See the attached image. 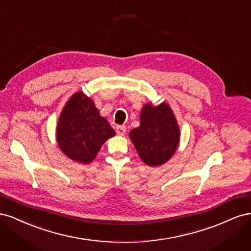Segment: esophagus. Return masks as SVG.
Masks as SVG:
<instances>
[{
	"label": "esophagus",
	"instance_id": "1",
	"mask_svg": "<svg viewBox=\"0 0 251 251\" xmlns=\"http://www.w3.org/2000/svg\"><path fill=\"white\" fill-rule=\"evenodd\" d=\"M126 131V127L125 126H116V133H117L118 135H120V136L125 135Z\"/></svg>",
	"mask_w": 251,
	"mask_h": 251
}]
</instances>
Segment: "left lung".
<instances>
[{"label":"left lung","mask_w":251,"mask_h":251,"mask_svg":"<svg viewBox=\"0 0 251 251\" xmlns=\"http://www.w3.org/2000/svg\"><path fill=\"white\" fill-rule=\"evenodd\" d=\"M130 138L141 160L150 166L162 165L176 151L180 130L170 105L165 102L154 107L144 104L140 126L130 132Z\"/></svg>","instance_id":"1"}]
</instances>
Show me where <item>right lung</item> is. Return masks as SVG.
I'll return each instance as SVG.
<instances>
[{
  "mask_svg": "<svg viewBox=\"0 0 251 251\" xmlns=\"http://www.w3.org/2000/svg\"><path fill=\"white\" fill-rule=\"evenodd\" d=\"M115 134L94 101L82 92L73 94L66 102L56 126L60 151L83 164L92 162L102 144Z\"/></svg>",
  "mask_w": 251,
  "mask_h": 251,
  "instance_id": "right-lung-1",
  "label": "right lung"
}]
</instances>
